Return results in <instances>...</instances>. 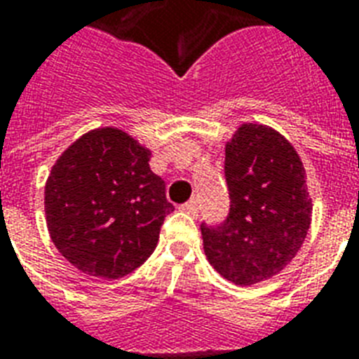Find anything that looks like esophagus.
<instances>
[{"mask_svg":"<svg viewBox=\"0 0 359 359\" xmlns=\"http://www.w3.org/2000/svg\"><path fill=\"white\" fill-rule=\"evenodd\" d=\"M180 210H184L186 214H190V216H194V218H196L197 214H199V205H197L196 199H191V201L184 203V205H180Z\"/></svg>","mask_w":359,"mask_h":359,"instance_id":"1","label":"esophagus"}]
</instances>
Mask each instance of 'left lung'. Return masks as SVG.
Returning a JSON list of instances; mask_svg holds the SVG:
<instances>
[{
    "label": "left lung",
    "mask_w": 359,
    "mask_h": 359,
    "mask_svg": "<svg viewBox=\"0 0 359 359\" xmlns=\"http://www.w3.org/2000/svg\"><path fill=\"white\" fill-rule=\"evenodd\" d=\"M229 212L201 224L208 262L235 285L259 283L281 272L306 240L311 199L300 158L283 135L244 124L225 147Z\"/></svg>",
    "instance_id": "1"
}]
</instances>
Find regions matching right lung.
<instances>
[{
  "mask_svg": "<svg viewBox=\"0 0 359 359\" xmlns=\"http://www.w3.org/2000/svg\"><path fill=\"white\" fill-rule=\"evenodd\" d=\"M149 158L124 132L100 128L81 135L55 162L44 191L48 231L78 270L119 279L151 257L175 207Z\"/></svg>",
  "mask_w": 359,
  "mask_h": 359,
  "instance_id": "obj_1",
  "label": "right lung"
}]
</instances>
